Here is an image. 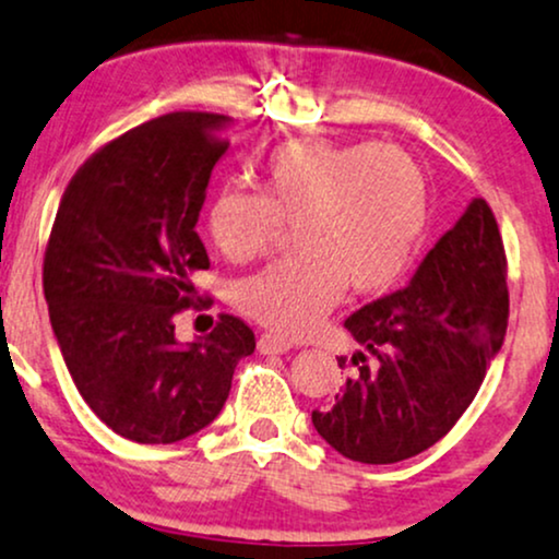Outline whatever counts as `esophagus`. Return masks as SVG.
I'll list each match as a JSON object with an SVG mask.
<instances>
[{
    "instance_id": "esophagus-1",
    "label": "esophagus",
    "mask_w": 559,
    "mask_h": 559,
    "mask_svg": "<svg viewBox=\"0 0 559 559\" xmlns=\"http://www.w3.org/2000/svg\"><path fill=\"white\" fill-rule=\"evenodd\" d=\"M290 343L287 340L277 337V334H261L259 337V353H264V356H272V353H287L290 350Z\"/></svg>"
}]
</instances>
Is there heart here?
I'll return each instance as SVG.
<instances>
[{"mask_svg": "<svg viewBox=\"0 0 559 559\" xmlns=\"http://www.w3.org/2000/svg\"><path fill=\"white\" fill-rule=\"evenodd\" d=\"M431 216L426 175L386 143L287 141L261 164V193L225 188L209 238L233 264L259 259L287 227L304 253L235 282L233 306L266 330L304 334L337 304L345 282L382 293L408 272Z\"/></svg>", "mask_w": 559, "mask_h": 559, "instance_id": "b5f03b06", "label": "heart"}]
</instances>
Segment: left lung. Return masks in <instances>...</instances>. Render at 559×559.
I'll list each match as a JSON object with an SVG mask.
<instances>
[{
  "label": "left lung",
  "mask_w": 559,
  "mask_h": 559,
  "mask_svg": "<svg viewBox=\"0 0 559 559\" xmlns=\"http://www.w3.org/2000/svg\"><path fill=\"white\" fill-rule=\"evenodd\" d=\"M508 255L484 199L465 209L403 290L345 319L350 377L311 421L340 455L386 465L437 444L474 403L508 332Z\"/></svg>",
  "instance_id": "left-lung-1"
}]
</instances>
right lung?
Returning a JSON list of instances; mask_svg holds the SVG:
<instances>
[{
	"label": "right lung",
	"mask_w": 559,
	"mask_h": 559,
	"mask_svg": "<svg viewBox=\"0 0 559 559\" xmlns=\"http://www.w3.org/2000/svg\"><path fill=\"white\" fill-rule=\"evenodd\" d=\"M225 115L169 111L85 159L64 188L44 251V298L64 364L88 408L141 444L180 442L219 416L240 358L255 347L246 321L177 345L175 317L209 269L195 233Z\"/></svg>",
	"instance_id": "1"
}]
</instances>
